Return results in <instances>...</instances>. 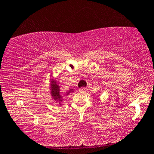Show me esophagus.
<instances>
[{
    "label": "esophagus",
    "mask_w": 154,
    "mask_h": 154,
    "mask_svg": "<svg viewBox=\"0 0 154 154\" xmlns=\"http://www.w3.org/2000/svg\"><path fill=\"white\" fill-rule=\"evenodd\" d=\"M86 90V87H82V88H81V89H79V91H80V92H84Z\"/></svg>",
    "instance_id": "1"
}]
</instances>
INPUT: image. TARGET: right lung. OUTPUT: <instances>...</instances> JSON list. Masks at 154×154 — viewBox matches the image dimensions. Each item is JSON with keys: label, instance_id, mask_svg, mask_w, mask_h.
<instances>
[{"label": "right lung", "instance_id": "right-lung-1", "mask_svg": "<svg viewBox=\"0 0 154 154\" xmlns=\"http://www.w3.org/2000/svg\"><path fill=\"white\" fill-rule=\"evenodd\" d=\"M51 95H52L53 98L56 100V101H62L63 100V97H65V94H63L60 91V86L57 85V83H56V81H54L51 84ZM72 91V89H70V91H68V94L66 95H68L69 93Z\"/></svg>", "mask_w": 154, "mask_h": 154}]
</instances>
